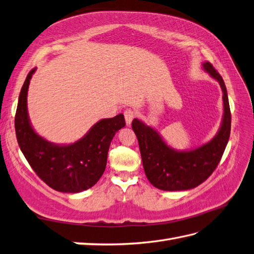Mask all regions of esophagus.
Listing matches in <instances>:
<instances>
[{
	"label": "esophagus",
	"mask_w": 254,
	"mask_h": 254,
	"mask_svg": "<svg viewBox=\"0 0 254 254\" xmlns=\"http://www.w3.org/2000/svg\"><path fill=\"white\" fill-rule=\"evenodd\" d=\"M124 118H126L127 126H131V123L134 119V111L132 109H127V110L124 111Z\"/></svg>",
	"instance_id": "esophagus-1"
}]
</instances>
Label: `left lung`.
<instances>
[{"label":"left lung","instance_id":"obj_1","mask_svg":"<svg viewBox=\"0 0 254 254\" xmlns=\"http://www.w3.org/2000/svg\"><path fill=\"white\" fill-rule=\"evenodd\" d=\"M202 69L219 82L222 90V120L219 130L209 142L191 150L180 151L168 145L154 127L138 119L132 121L144 172L147 180L158 190H187L200 185L216 170L229 141L231 113L225 82L210 63H203Z\"/></svg>","mask_w":254,"mask_h":254}]
</instances>
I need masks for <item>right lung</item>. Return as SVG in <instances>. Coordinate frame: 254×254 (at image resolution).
Returning a JSON list of instances; mask_svg holds the SVG:
<instances>
[{
    "label": "right lung",
    "mask_w": 254,
    "mask_h": 254,
    "mask_svg": "<svg viewBox=\"0 0 254 254\" xmlns=\"http://www.w3.org/2000/svg\"><path fill=\"white\" fill-rule=\"evenodd\" d=\"M35 70L27 74L18 97L15 132L19 148L34 172L53 190L71 193L87 190L106 170L112 138L126 127L124 116L102 119L70 144L47 141L34 130L27 111V91Z\"/></svg>",
    "instance_id": "add662e5"
}]
</instances>
